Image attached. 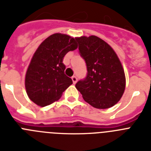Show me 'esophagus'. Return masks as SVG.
<instances>
[{
	"mask_svg": "<svg viewBox=\"0 0 151 151\" xmlns=\"http://www.w3.org/2000/svg\"><path fill=\"white\" fill-rule=\"evenodd\" d=\"M71 78H72V81H73V84H76V82L78 81V78H77L76 76H73Z\"/></svg>",
	"mask_w": 151,
	"mask_h": 151,
	"instance_id": "1",
	"label": "esophagus"
}]
</instances>
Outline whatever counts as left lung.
<instances>
[{
  "mask_svg": "<svg viewBox=\"0 0 151 151\" xmlns=\"http://www.w3.org/2000/svg\"><path fill=\"white\" fill-rule=\"evenodd\" d=\"M87 67V75L75 84L84 101L96 109H109L122 98L126 78L112 48L95 35L76 38Z\"/></svg>",
  "mask_w": 151,
  "mask_h": 151,
  "instance_id": "obj_1",
  "label": "left lung"
}]
</instances>
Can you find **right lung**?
<instances>
[{"instance_id":"1","label":"right lung","mask_w":151,"mask_h":151,"mask_svg":"<svg viewBox=\"0 0 151 151\" xmlns=\"http://www.w3.org/2000/svg\"><path fill=\"white\" fill-rule=\"evenodd\" d=\"M77 48L75 39L60 33L51 35L40 44L25 75L27 95L34 103L42 107L50 105L73 84L64 73L63 60L67 52Z\"/></svg>"}]
</instances>
